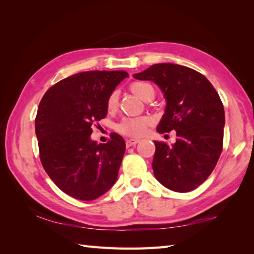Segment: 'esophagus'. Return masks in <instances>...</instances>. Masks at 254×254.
Here are the masks:
<instances>
[{
    "instance_id": "obj_1",
    "label": "esophagus",
    "mask_w": 254,
    "mask_h": 254,
    "mask_svg": "<svg viewBox=\"0 0 254 254\" xmlns=\"http://www.w3.org/2000/svg\"><path fill=\"white\" fill-rule=\"evenodd\" d=\"M138 143V139L135 138H130V139H127V147H131L134 146V145H136Z\"/></svg>"
}]
</instances>
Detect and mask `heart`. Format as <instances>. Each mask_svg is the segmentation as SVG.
Returning a JSON list of instances; mask_svg holds the SVG:
<instances>
[{"instance_id": "obj_1", "label": "heart", "mask_w": 254, "mask_h": 254, "mask_svg": "<svg viewBox=\"0 0 254 254\" xmlns=\"http://www.w3.org/2000/svg\"><path fill=\"white\" fill-rule=\"evenodd\" d=\"M130 89L133 94H135L137 97L144 100L152 99L155 94L153 86L144 82H133L130 85ZM118 97L119 96L117 91H112L109 97H108L106 102L108 111L116 110L118 106ZM150 123H152V120L148 117L126 118L117 124L116 130L124 136L139 137L145 133L146 128L150 126Z\"/></svg>"}]
</instances>
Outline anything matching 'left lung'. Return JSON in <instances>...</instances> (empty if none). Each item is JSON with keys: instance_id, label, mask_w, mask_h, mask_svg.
<instances>
[{"instance_id": "left-lung-1", "label": "left lung", "mask_w": 254, "mask_h": 254, "mask_svg": "<svg viewBox=\"0 0 254 254\" xmlns=\"http://www.w3.org/2000/svg\"><path fill=\"white\" fill-rule=\"evenodd\" d=\"M134 77L159 86L167 106L157 131L177 132L172 146L154 142L156 179L171 191L194 190L212 174L223 150L225 112L218 93L203 74L178 64H154Z\"/></svg>"}]
</instances>
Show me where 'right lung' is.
<instances>
[{
  "instance_id": "right-lung-1",
  "label": "right lung",
  "mask_w": 254,
  "mask_h": 254,
  "mask_svg": "<svg viewBox=\"0 0 254 254\" xmlns=\"http://www.w3.org/2000/svg\"><path fill=\"white\" fill-rule=\"evenodd\" d=\"M127 76L124 71L77 73L42 97L35 119L40 161L50 179L69 196L93 201L115 185L126 142L111 133L109 141L98 145L90 134L107 116L108 97Z\"/></svg>"
}]
</instances>
